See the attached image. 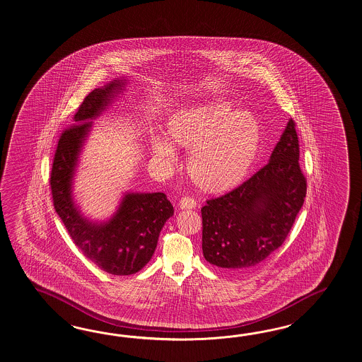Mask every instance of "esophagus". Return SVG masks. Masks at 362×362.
Wrapping results in <instances>:
<instances>
[{
    "label": "esophagus",
    "mask_w": 362,
    "mask_h": 362,
    "mask_svg": "<svg viewBox=\"0 0 362 362\" xmlns=\"http://www.w3.org/2000/svg\"><path fill=\"white\" fill-rule=\"evenodd\" d=\"M195 206H197L195 199L190 198V197H184V198L180 201V204H178V207H180L181 210H192V209H195Z\"/></svg>",
    "instance_id": "1"
}]
</instances>
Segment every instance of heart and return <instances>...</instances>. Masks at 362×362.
<instances>
[{
  "instance_id": "heart-1",
  "label": "heart",
  "mask_w": 362,
  "mask_h": 362,
  "mask_svg": "<svg viewBox=\"0 0 362 362\" xmlns=\"http://www.w3.org/2000/svg\"><path fill=\"white\" fill-rule=\"evenodd\" d=\"M165 135L149 140L163 164L176 163V148L186 149V173L207 194H222L240 185L259 156L262 132L250 112L219 100L194 103L172 112Z\"/></svg>"
}]
</instances>
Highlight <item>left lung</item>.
Masks as SVG:
<instances>
[{"mask_svg":"<svg viewBox=\"0 0 362 362\" xmlns=\"http://www.w3.org/2000/svg\"><path fill=\"white\" fill-rule=\"evenodd\" d=\"M305 197L296 123L288 119L268 164L202 207L204 259L230 272L259 267L286 239Z\"/></svg>","mask_w":362,"mask_h":362,"instance_id":"1","label":"left lung"}]
</instances>
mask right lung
Listing matches in <instances>:
<instances>
[{
	"label": "right lung",
	"instance_id": "add662e5",
	"mask_svg": "<svg viewBox=\"0 0 362 362\" xmlns=\"http://www.w3.org/2000/svg\"><path fill=\"white\" fill-rule=\"evenodd\" d=\"M127 81L124 77L112 80L85 97L74 115L76 126L59 139L49 180L56 213L74 244L98 268L114 276H130L148 264L161 228L175 213L164 193L126 192L107 221L94 222L74 201V176L93 121L123 93Z\"/></svg>",
	"mask_w": 362,
	"mask_h": 362
}]
</instances>
